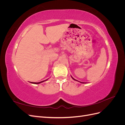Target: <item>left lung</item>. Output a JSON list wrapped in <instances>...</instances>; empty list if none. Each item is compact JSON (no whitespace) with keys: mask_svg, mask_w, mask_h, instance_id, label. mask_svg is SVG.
Instances as JSON below:
<instances>
[{"mask_svg":"<svg viewBox=\"0 0 125 125\" xmlns=\"http://www.w3.org/2000/svg\"><path fill=\"white\" fill-rule=\"evenodd\" d=\"M71 78H73V80H75V79H74V78H73V77H71ZM76 81H77V80H76ZM79 82H80V81H79ZM81 82V83H84V82Z\"/></svg>","mask_w":125,"mask_h":125,"instance_id":"1","label":"left lung"}]
</instances>
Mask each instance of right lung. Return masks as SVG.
Returning a JSON list of instances; mask_svg holds the SVG:
<instances>
[{"mask_svg": "<svg viewBox=\"0 0 125 125\" xmlns=\"http://www.w3.org/2000/svg\"><path fill=\"white\" fill-rule=\"evenodd\" d=\"M48 80V79H47V80H44V81H41V82H31V83H33V84H39V83H41L43 82H44L45 81H46V80Z\"/></svg>", "mask_w": 125, "mask_h": 125, "instance_id": "add662e5", "label": "right lung"}]
</instances>
